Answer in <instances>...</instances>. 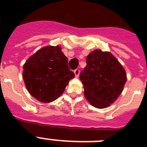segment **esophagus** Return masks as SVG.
I'll list each match as a JSON object with an SVG mask.
<instances>
[{
	"label": "esophagus",
	"mask_w": 147,
	"mask_h": 147,
	"mask_svg": "<svg viewBox=\"0 0 147 147\" xmlns=\"http://www.w3.org/2000/svg\"><path fill=\"white\" fill-rule=\"evenodd\" d=\"M74 73H75V76H76V78H78L79 76V73H80V70L78 69H76L75 71H74Z\"/></svg>",
	"instance_id": "1"
}]
</instances>
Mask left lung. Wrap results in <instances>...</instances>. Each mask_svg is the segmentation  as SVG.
<instances>
[{
  "label": "left lung",
  "mask_w": 147,
  "mask_h": 147,
  "mask_svg": "<svg viewBox=\"0 0 147 147\" xmlns=\"http://www.w3.org/2000/svg\"><path fill=\"white\" fill-rule=\"evenodd\" d=\"M86 63L79 76L85 98L97 108L108 107L123 91L127 82L125 70L111 53L100 49L89 53Z\"/></svg>",
  "instance_id": "1"
}]
</instances>
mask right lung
<instances>
[{"instance_id": "obj_1", "label": "right lung", "mask_w": 147, "mask_h": 147, "mask_svg": "<svg viewBox=\"0 0 147 147\" xmlns=\"http://www.w3.org/2000/svg\"><path fill=\"white\" fill-rule=\"evenodd\" d=\"M74 72L59 46L43 47L31 55L24 65L23 78L29 93L43 103L52 102L62 94Z\"/></svg>"}]
</instances>
